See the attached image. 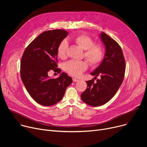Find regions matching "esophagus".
Wrapping results in <instances>:
<instances>
[{
    "instance_id": "esophagus-1",
    "label": "esophagus",
    "mask_w": 147,
    "mask_h": 147,
    "mask_svg": "<svg viewBox=\"0 0 147 147\" xmlns=\"http://www.w3.org/2000/svg\"><path fill=\"white\" fill-rule=\"evenodd\" d=\"M73 81L74 82H79V80L78 79H76V78H73Z\"/></svg>"
}]
</instances>
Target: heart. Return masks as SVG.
Here are the masks:
<instances>
[{
	"mask_svg": "<svg viewBox=\"0 0 147 147\" xmlns=\"http://www.w3.org/2000/svg\"><path fill=\"white\" fill-rule=\"evenodd\" d=\"M73 40L80 48L84 50L83 57L88 61L90 66L96 67L101 63L104 56V49L101 45L95 43L93 38L84 34L75 36ZM68 48L67 41L62 40L57 48V55L59 58L63 59L67 57ZM88 67L87 62L84 60H70L65 63L63 65L64 70L74 77L80 76Z\"/></svg>",
	"mask_w": 147,
	"mask_h": 147,
	"instance_id": "obj_1",
	"label": "heart"
}]
</instances>
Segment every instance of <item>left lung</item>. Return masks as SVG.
<instances>
[{
  "label": "left lung",
  "instance_id": "1",
  "mask_svg": "<svg viewBox=\"0 0 147 147\" xmlns=\"http://www.w3.org/2000/svg\"><path fill=\"white\" fill-rule=\"evenodd\" d=\"M105 46V54L102 63L90 73L101 79L94 82V79L86 82L87 88L81 94V99L93 107L101 106L115 95L124 79L125 59L119 43L105 33L101 34Z\"/></svg>",
  "mask_w": 147,
  "mask_h": 147
}]
</instances>
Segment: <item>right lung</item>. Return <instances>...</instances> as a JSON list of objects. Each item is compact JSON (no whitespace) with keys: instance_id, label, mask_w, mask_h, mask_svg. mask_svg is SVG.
I'll return each instance as SVG.
<instances>
[{"instance_id":"add662e5","label":"right lung","mask_w":147,"mask_h":147,"mask_svg":"<svg viewBox=\"0 0 147 147\" xmlns=\"http://www.w3.org/2000/svg\"><path fill=\"white\" fill-rule=\"evenodd\" d=\"M65 30L57 29L42 33L26 48L21 60V80L34 101L44 106H51L63 98L66 88L73 82L71 77L62 73L57 79L48 73H59L57 48L67 36Z\"/></svg>"}]
</instances>
